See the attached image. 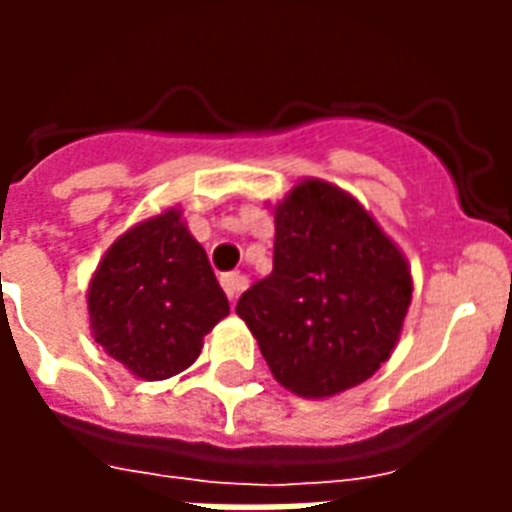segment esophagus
Instances as JSON below:
<instances>
[{
  "instance_id": "1",
  "label": "esophagus",
  "mask_w": 512,
  "mask_h": 512,
  "mask_svg": "<svg viewBox=\"0 0 512 512\" xmlns=\"http://www.w3.org/2000/svg\"><path fill=\"white\" fill-rule=\"evenodd\" d=\"M222 288L227 293V299L235 301L241 296V290L246 288V277L238 274V271H230V274H222Z\"/></svg>"
}]
</instances>
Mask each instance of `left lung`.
I'll list each match as a JSON object with an SVG mask.
<instances>
[{
    "label": "left lung",
    "instance_id": "obj_1",
    "mask_svg": "<svg viewBox=\"0 0 512 512\" xmlns=\"http://www.w3.org/2000/svg\"><path fill=\"white\" fill-rule=\"evenodd\" d=\"M274 271L238 299L271 373L293 395L334 397L395 351L411 268L356 197L304 178L274 208Z\"/></svg>",
    "mask_w": 512,
    "mask_h": 512
}]
</instances>
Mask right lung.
Here are the masks:
<instances>
[{
	"label": "right lung",
	"instance_id": "1",
	"mask_svg": "<svg viewBox=\"0 0 512 512\" xmlns=\"http://www.w3.org/2000/svg\"><path fill=\"white\" fill-rule=\"evenodd\" d=\"M90 332L145 381L183 373L230 304L178 208L136 222L106 249L87 288Z\"/></svg>",
	"mask_w": 512,
	"mask_h": 512
}]
</instances>
